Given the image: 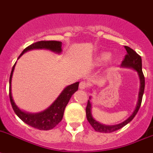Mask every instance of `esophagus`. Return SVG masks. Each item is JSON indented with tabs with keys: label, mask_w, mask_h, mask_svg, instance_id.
Wrapping results in <instances>:
<instances>
[{
	"label": "esophagus",
	"mask_w": 153,
	"mask_h": 153,
	"mask_svg": "<svg viewBox=\"0 0 153 153\" xmlns=\"http://www.w3.org/2000/svg\"><path fill=\"white\" fill-rule=\"evenodd\" d=\"M87 87H88V84L85 81H81L79 83V88L80 89H85V88H87Z\"/></svg>",
	"instance_id": "34e87169"
}]
</instances>
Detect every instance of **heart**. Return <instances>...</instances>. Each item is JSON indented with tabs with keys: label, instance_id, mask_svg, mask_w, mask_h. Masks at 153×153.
Instances as JSON below:
<instances>
[{
	"label": "heart",
	"instance_id": "heart-1",
	"mask_svg": "<svg viewBox=\"0 0 153 153\" xmlns=\"http://www.w3.org/2000/svg\"><path fill=\"white\" fill-rule=\"evenodd\" d=\"M111 57V54L109 52H103L97 58L96 62L98 65H102L109 60Z\"/></svg>",
	"mask_w": 153,
	"mask_h": 153
}]
</instances>
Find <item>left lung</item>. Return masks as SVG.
I'll list each match as a JSON object with an SVG mask.
<instances>
[{
	"instance_id": "1",
	"label": "left lung",
	"mask_w": 153,
	"mask_h": 153,
	"mask_svg": "<svg viewBox=\"0 0 153 153\" xmlns=\"http://www.w3.org/2000/svg\"><path fill=\"white\" fill-rule=\"evenodd\" d=\"M126 51H127V55H125L124 59L123 60L121 63V66L125 68H130V69H133L136 70V72L138 74L140 79V89H139V94H138V101H137V105L133 112V113L131 115V117H128L127 120L119 124L116 125H105L102 124L99 122L94 119V117L91 114V102L90 99L91 97L89 98V100L88 101V105L86 107V116H87V119L88 122L90 123L92 127L98 132H102V133H111L115 131L120 129L125 125L130 123L134 117H135L137 113L139 110L141 104H142V96L144 94V90H145V76L142 73V58L139 55H137L135 51H134L133 49L127 46L124 47Z\"/></svg>"
}]
</instances>
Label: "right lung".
<instances>
[{"mask_svg":"<svg viewBox=\"0 0 153 153\" xmlns=\"http://www.w3.org/2000/svg\"><path fill=\"white\" fill-rule=\"evenodd\" d=\"M33 49H48V50L59 54L62 52V42L56 41V40H40L38 42L33 43L24 49L19 58L22 56L25 52L30 50H33ZM16 64V62L15 63V65H13L11 69L9 79V98L14 112L24 123L30 125V127L42 130V131H48V130L52 129L62 120L65 106L67 105L72 95L78 90L79 82H76L71 85L67 86L62 91L61 94H59V96L57 98L56 100L45 110L37 113H26L21 110L16 105L12 98V94H11V78H12V74H13Z\"/></svg>","mask_w":153,"mask_h":153,"instance_id":"add662e5","label":"right lung"}]
</instances>
